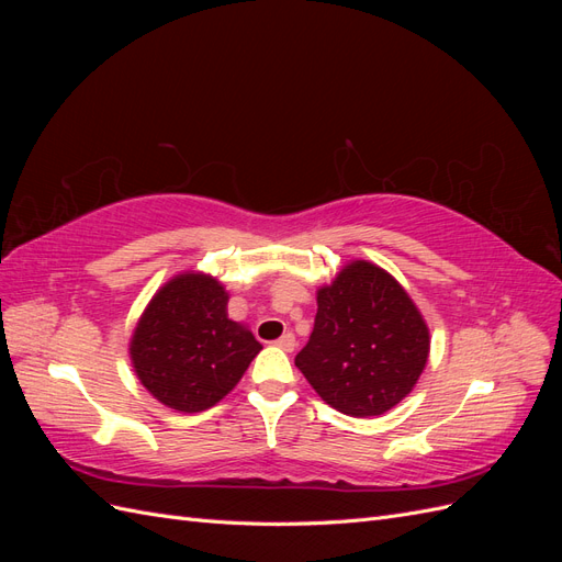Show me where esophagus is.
I'll return each instance as SVG.
<instances>
[{
  "label": "esophagus",
  "mask_w": 562,
  "mask_h": 562,
  "mask_svg": "<svg viewBox=\"0 0 562 562\" xmlns=\"http://www.w3.org/2000/svg\"><path fill=\"white\" fill-rule=\"evenodd\" d=\"M277 347L283 351H293L295 349V335L293 333H285L277 339Z\"/></svg>",
  "instance_id": "esophagus-1"
}]
</instances>
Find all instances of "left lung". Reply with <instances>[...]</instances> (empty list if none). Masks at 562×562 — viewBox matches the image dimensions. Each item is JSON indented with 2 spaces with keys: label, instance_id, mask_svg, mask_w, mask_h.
Instances as JSON below:
<instances>
[{
  "label": "left lung",
  "instance_id": "obj_1",
  "mask_svg": "<svg viewBox=\"0 0 562 562\" xmlns=\"http://www.w3.org/2000/svg\"><path fill=\"white\" fill-rule=\"evenodd\" d=\"M316 304L314 330L295 366L323 401L351 417H375L411 394L431 339L389 271L353 260L318 288Z\"/></svg>",
  "mask_w": 562,
  "mask_h": 562
}]
</instances>
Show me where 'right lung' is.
I'll return each instance as SVG.
<instances>
[{
	"instance_id": "right-lung-1",
	"label": "right lung",
	"mask_w": 562,
	"mask_h": 562,
	"mask_svg": "<svg viewBox=\"0 0 562 562\" xmlns=\"http://www.w3.org/2000/svg\"><path fill=\"white\" fill-rule=\"evenodd\" d=\"M227 291L201 271H182L149 300L131 337L143 386L178 413L209 411L239 384L262 345L227 316Z\"/></svg>"
}]
</instances>
